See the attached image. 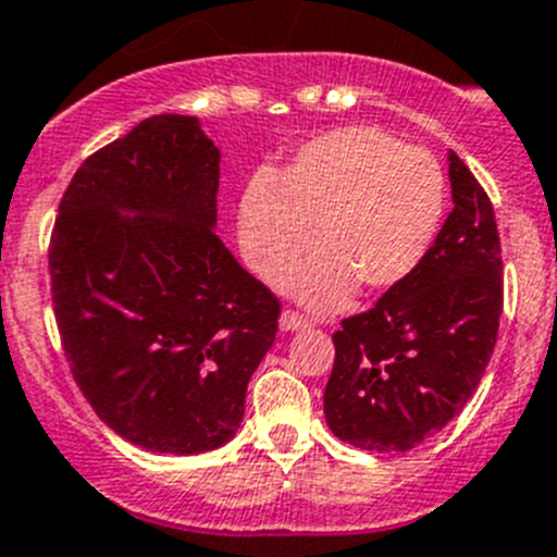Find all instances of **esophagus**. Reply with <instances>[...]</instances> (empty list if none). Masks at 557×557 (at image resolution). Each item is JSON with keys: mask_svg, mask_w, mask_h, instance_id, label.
Returning <instances> with one entry per match:
<instances>
[{"mask_svg": "<svg viewBox=\"0 0 557 557\" xmlns=\"http://www.w3.org/2000/svg\"><path fill=\"white\" fill-rule=\"evenodd\" d=\"M305 327H308V322H305L302 315L294 313V310H283V315H280V330L283 333H297V330Z\"/></svg>", "mask_w": 557, "mask_h": 557, "instance_id": "esophagus-1", "label": "esophagus"}]
</instances>
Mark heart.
<instances>
[{
  "label": "heart",
  "instance_id": "b5f03b06",
  "mask_svg": "<svg viewBox=\"0 0 557 557\" xmlns=\"http://www.w3.org/2000/svg\"><path fill=\"white\" fill-rule=\"evenodd\" d=\"M447 210V177L424 149L377 127H344L299 147L283 174L260 172L238 205V244L255 274L283 280L310 310H338L358 285L385 294L422 267Z\"/></svg>",
  "mask_w": 557,
  "mask_h": 557
}]
</instances>
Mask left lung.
<instances>
[{"label":"left lung","instance_id":"left-lung-1","mask_svg":"<svg viewBox=\"0 0 557 557\" xmlns=\"http://www.w3.org/2000/svg\"><path fill=\"white\" fill-rule=\"evenodd\" d=\"M453 213L422 267L333 335L324 419L369 453H408L472 399L503 315V255L494 208L449 152Z\"/></svg>","mask_w":557,"mask_h":557}]
</instances>
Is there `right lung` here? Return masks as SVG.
Returning <instances> with one entry per match:
<instances>
[{
    "label": "right lung",
    "instance_id": "1",
    "mask_svg": "<svg viewBox=\"0 0 557 557\" xmlns=\"http://www.w3.org/2000/svg\"><path fill=\"white\" fill-rule=\"evenodd\" d=\"M219 163L197 116L144 119L77 169L49 244L74 380L149 453L224 447L277 333V297L216 235Z\"/></svg>",
    "mask_w": 557,
    "mask_h": 557
}]
</instances>
